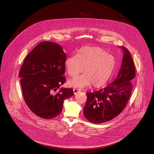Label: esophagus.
<instances>
[{"label": "esophagus", "instance_id": "obj_1", "mask_svg": "<svg viewBox=\"0 0 154 154\" xmlns=\"http://www.w3.org/2000/svg\"><path fill=\"white\" fill-rule=\"evenodd\" d=\"M79 91H80V90H79V89H73V92H74L75 94L78 93Z\"/></svg>", "mask_w": 154, "mask_h": 154}]
</instances>
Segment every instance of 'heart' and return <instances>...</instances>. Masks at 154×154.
I'll list each match as a JSON object with an SVG mask.
<instances>
[{"label": "heart", "mask_w": 154, "mask_h": 154, "mask_svg": "<svg viewBox=\"0 0 154 154\" xmlns=\"http://www.w3.org/2000/svg\"><path fill=\"white\" fill-rule=\"evenodd\" d=\"M65 68L72 77L83 72L85 73L73 79L68 84L75 88H82L93 85L99 88L110 79L116 65L115 57L99 47H85L80 49L76 56L65 59Z\"/></svg>", "instance_id": "1"}]
</instances>
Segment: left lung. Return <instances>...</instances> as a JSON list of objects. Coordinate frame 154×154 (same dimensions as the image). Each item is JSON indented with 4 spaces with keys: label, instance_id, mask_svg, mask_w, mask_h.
<instances>
[{
    "label": "left lung",
    "instance_id": "obj_1",
    "mask_svg": "<svg viewBox=\"0 0 154 154\" xmlns=\"http://www.w3.org/2000/svg\"><path fill=\"white\" fill-rule=\"evenodd\" d=\"M120 48L124 55L116 79L104 89L86 94L84 116L94 124L105 122L117 116L124 110L131 97L135 67L129 51L124 47Z\"/></svg>",
    "mask_w": 154,
    "mask_h": 154
}]
</instances>
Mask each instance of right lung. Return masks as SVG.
<instances>
[{
	"label": "right lung",
	"instance_id": "obj_1",
	"mask_svg": "<svg viewBox=\"0 0 154 154\" xmlns=\"http://www.w3.org/2000/svg\"><path fill=\"white\" fill-rule=\"evenodd\" d=\"M66 54L56 43H39L26 57L19 72L22 92L28 107L38 116L52 119L61 112L64 100L74 95L61 88L66 81Z\"/></svg>",
	"mask_w": 154,
	"mask_h": 154
}]
</instances>
